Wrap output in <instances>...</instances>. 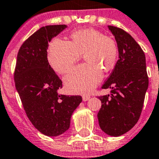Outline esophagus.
<instances>
[{
  "mask_svg": "<svg viewBox=\"0 0 159 159\" xmlns=\"http://www.w3.org/2000/svg\"><path fill=\"white\" fill-rule=\"evenodd\" d=\"M89 98H90V96L88 94H84L83 96H82V99H83V101H88Z\"/></svg>",
  "mask_w": 159,
  "mask_h": 159,
  "instance_id": "1",
  "label": "esophagus"
}]
</instances>
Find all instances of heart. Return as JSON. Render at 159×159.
Masks as SVG:
<instances>
[{"mask_svg":"<svg viewBox=\"0 0 159 159\" xmlns=\"http://www.w3.org/2000/svg\"><path fill=\"white\" fill-rule=\"evenodd\" d=\"M71 41L56 38L51 41L48 61L51 67L60 74L71 70L84 53L86 62L77 66L65 78L70 92L88 93L102 78V70L108 72L115 65L118 47L111 37L93 29L75 30Z\"/></svg>","mask_w":159,"mask_h":159,"instance_id":"obj_1","label":"heart"}]
</instances>
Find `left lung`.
<instances>
[{"label":"left lung","instance_id":"left-lung-1","mask_svg":"<svg viewBox=\"0 0 159 159\" xmlns=\"http://www.w3.org/2000/svg\"><path fill=\"white\" fill-rule=\"evenodd\" d=\"M114 35L119 59L102 85L110 93L98 97L102 106L98 114L99 125L105 133L118 137L132 129L140 118L148 88L146 57L140 45L127 32L109 25Z\"/></svg>","mask_w":159,"mask_h":159}]
</instances>
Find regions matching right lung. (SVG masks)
Here are the masks:
<instances>
[{"mask_svg": "<svg viewBox=\"0 0 159 159\" xmlns=\"http://www.w3.org/2000/svg\"><path fill=\"white\" fill-rule=\"evenodd\" d=\"M66 25L41 27L22 44L14 70L16 89L22 106L36 129L47 136H57L70 128V118L82 101L79 95H59L62 81L47 59L49 41Z\"/></svg>", "mask_w": 159, "mask_h": 159, "instance_id": "1", "label": "right lung"}]
</instances>
